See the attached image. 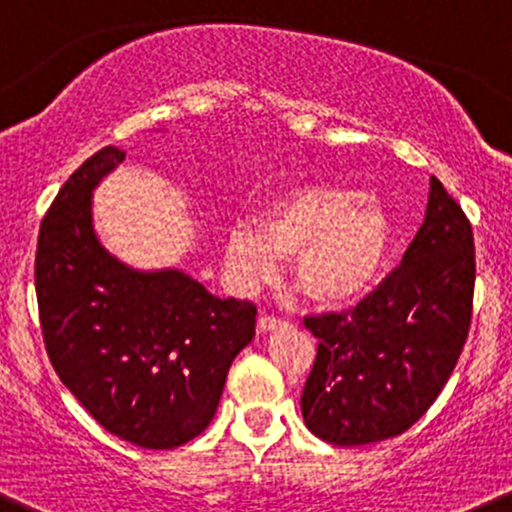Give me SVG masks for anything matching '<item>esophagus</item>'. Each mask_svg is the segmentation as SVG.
<instances>
[{
    "instance_id": "34e87169",
    "label": "esophagus",
    "mask_w": 512,
    "mask_h": 512,
    "mask_svg": "<svg viewBox=\"0 0 512 512\" xmlns=\"http://www.w3.org/2000/svg\"><path fill=\"white\" fill-rule=\"evenodd\" d=\"M285 325V320H282V317H277V315H260V320H257V327H260L262 332H270V330H275V327H282Z\"/></svg>"
}]
</instances>
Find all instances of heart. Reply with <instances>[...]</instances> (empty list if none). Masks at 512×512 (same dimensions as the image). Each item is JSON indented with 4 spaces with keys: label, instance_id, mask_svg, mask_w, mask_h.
<instances>
[{
    "label": "heart",
    "instance_id": "1",
    "mask_svg": "<svg viewBox=\"0 0 512 512\" xmlns=\"http://www.w3.org/2000/svg\"><path fill=\"white\" fill-rule=\"evenodd\" d=\"M390 242L393 225L380 202L352 187L305 185L277 197L257 225H232L225 265L235 285L255 287L277 275L280 257H295L297 287L335 305L375 280Z\"/></svg>",
    "mask_w": 512,
    "mask_h": 512
}]
</instances>
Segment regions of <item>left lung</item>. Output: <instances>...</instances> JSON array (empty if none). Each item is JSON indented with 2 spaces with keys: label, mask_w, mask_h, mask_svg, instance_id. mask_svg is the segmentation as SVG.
Instances as JSON below:
<instances>
[{
  "label": "left lung",
  "mask_w": 512,
  "mask_h": 512,
  "mask_svg": "<svg viewBox=\"0 0 512 512\" xmlns=\"http://www.w3.org/2000/svg\"><path fill=\"white\" fill-rule=\"evenodd\" d=\"M473 290V227L433 177L425 222L400 267L350 310L305 317L320 340L300 400L307 428L342 448L413 428L458 365Z\"/></svg>",
  "instance_id": "1"
}]
</instances>
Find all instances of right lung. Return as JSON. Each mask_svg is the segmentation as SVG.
Listing matches in <instances>:
<instances>
[{"mask_svg":"<svg viewBox=\"0 0 512 512\" xmlns=\"http://www.w3.org/2000/svg\"><path fill=\"white\" fill-rule=\"evenodd\" d=\"M122 160L117 147L94 152L44 215L39 322L54 372L104 430L172 450L215 418L232 360L255 337L257 307L215 297L180 270H132L99 245L92 190Z\"/></svg>","mask_w":512,"mask_h":512,"instance_id":"right-lung-1","label":"right lung"}]
</instances>
